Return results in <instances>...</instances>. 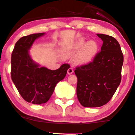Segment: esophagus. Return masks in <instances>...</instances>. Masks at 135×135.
<instances>
[{"label": "esophagus", "mask_w": 135, "mask_h": 135, "mask_svg": "<svg viewBox=\"0 0 135 135\" xmlns=\"http://www.w3.org/2000/svg\"><path fill=\"white\" fill-rule=\"evenodd\" d=\"M73 72H74V69H72V67H70L69 69H68V70H67L68 74H72Z\"/></svg>", "instance_id": "obj_1"}]
</instances>
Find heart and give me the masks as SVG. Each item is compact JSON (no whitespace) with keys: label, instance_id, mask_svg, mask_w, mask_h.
<instances>
[{"label":"heart","instance_id":"b5f03b06","mask_svg":"<svg viewBox=\"0 0 135 135\" xmlns=\"http://www.w3.org/2000/svg\"><path fill=\"white\" fill-rule=\"evenodd\" d=\"M98 45L94 40L86 43V39L81 38L75 42L66 54V56H72L79 52L75 56L74 61L76 65H86L91 62L97 53Z\"/></svg>","mask_w":135,"mask_h":135}]
</instances>
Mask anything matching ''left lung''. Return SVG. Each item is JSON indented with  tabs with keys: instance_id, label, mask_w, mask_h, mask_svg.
Wrapping results in <instances>:
<instances>
[{
	"instance_id": "left-lung-1",
	"label": "left lung",
	"mask_w": 135,
	"mask_h": 135,
	"mask_svg": "<svg viewBox=\"0 0 135 135\" xmlns=\"http://www.w3.org/2000/svg\"><path fill=\"white\" fill-rule=\"evenodd\" d=\"M103 41L92 61L77 66V97L84 107H100L112 98L121 81L124 56L113 36L97 34Z\"/></svg>"
}]
</instances>
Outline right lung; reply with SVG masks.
Returning <instances> with one entry per match:
<instances>
[{"label":"right lung","mask_w":135,"mask_h":135,"mask_svg":"<svg viewBox=\"0 0 135 135\" xmlns=\"http://www.w3.org/2000/svg\"><path fill=\"white\" fill-rule=\"evenodd\" d=\"M45 33L23 36L17 41L11 54V75L22 97L28 103L41 104L47 103L54 92L56 84L66 76L70 65L63 64L52 70L32 60L29 50L37 38Z\"/></svg>","instance_id":"right-lung-1"}]
</instances>
